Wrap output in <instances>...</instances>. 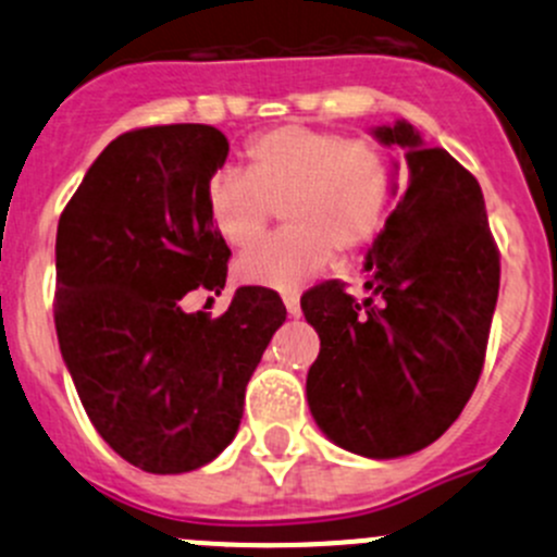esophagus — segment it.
<instances>
[{"label":"esophagus","instance_id":"34e87169","mask_svg":"<svg viewBox=\"0 0 557 557\" xmlns=\"http://www.w3.org/2000/svg\"><path fill=\"white\" fill-rule=\"evenodd\" d=\"M283 301H285V310H288V314H301V305H299V296L296 294H283Z\"/></svg>","mask_w":557,"mask_h":557}]
</instances>
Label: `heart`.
Returning a JSON list of instances; mask_svg holds the SVG:
<instances>
[{"instance_id":"1","label":"heart","mask_w":557,"mask_h":557,"mask_svg":"<svg viewBox=\"0 0 557 557\" xmlns=\"http://www.w3.org/2000/svg\"><path fill=\"white\" fill-rule=\"evenodd\" d=\"M245 159L247 174L221 170L207 183L215 232L232 247L258 243L277 207L288 228L239 258L243 283L294 290L334 256L350 261L383 232L393 170L374 139L288 123L252 137Z\"/></svg>"}]
</instances>
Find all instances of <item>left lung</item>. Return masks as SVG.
Instances as JSON below:
<instances>
[{
  "label": "left lung",
  "mask_w": 557,
  "mask_h": 557,
  "mask_svg": "<svg viewBox=\"0 0 557 557\" xmlns=\"http://www.w3.org/2000/svg\"><path fill=\"white\" fill-rule=\"evenodd\" d=\"M404 148L407 183L369 247V296L342 280L301 296L320 352L307 374L314 423L334 445L398 458L440 440L485 367L502 256L476 177L409 123L374 128Z\"/></svg>",
  "instance_id": "8db88e82"
}]
</instances>
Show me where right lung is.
<instances>
[{
	"label": "right lung",
	"instance_id": "1",
	"mask_svg": "<svg viewBox=\"0 0 557 557\" xmlns=\"http://www.w3.org/2000/svg\"><path fill=\"white\" fill-rule=\"evenodd\" d=\"M228 139L205 123L132 128L112 139L66 201L55 234L53 320L94 429L150 474L210 463L234 440L245 387L285 305L243 285L221 318L185 294H221L228 245L205 190Z\"/></svg>",
	"mask_w": 557,
	"mask_h": 557
}]
</instances>
